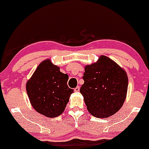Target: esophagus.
<instances>
[{"instance_id": "esophagus-1", "label": "esophagus", "mask_w": 149, "mask_h": 149, "mask_svg": "<svg viewBox=\"0 0 149 149\" xmlns=\"http://www.w3.org/2000/svg\"><path fill=\"white\" fill-rule=\"evenodd\" d=\"M79 90H80V87H79V86H77V87H76V88H75L74 91H76V92H79Z\"/></svg>"}]
</instances>
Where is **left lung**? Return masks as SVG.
Listing matches in <instances>:
<instances>
[{"mask_svg":"<svg viewBox=\"0 0 149 149\" xmlns=\"http://www.w3.org/2000/svg\"><path fill=\"white\" fill-rule=\"evenodd\" d=\"M84 84L80 89L88 112L98 118H109L123 105L128 78L125 70L112 59L101 55L85 66Z\"/></svg>","mask_w":149,"mask_h":149,"instance_id":"left-lung-1","label":"left lung"}]
</instances>
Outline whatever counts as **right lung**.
<instances>
[{
    "mask_svg": "<svg viewBox=\"0 0 149 149\" xmlns=\"http://www.w3.org/2000/svg\"><path fill=\"white\" fill-rule=\"evenodd\" d=\"M68 74L61 72L49 59L37 66L26 84L31 106L47 118H55L64 112L73 90L67 85Z\"/></svg>",
    "mask_w": 149,
    "mask_h": 149,
    "instance_id": "obj_1",
    "label": "right lung"
}]
</instances>
